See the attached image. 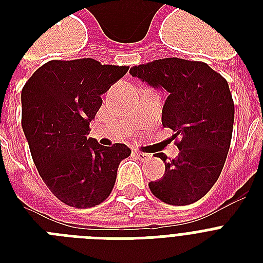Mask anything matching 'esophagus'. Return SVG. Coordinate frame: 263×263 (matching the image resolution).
I'll return each instance as SVG.
<instances>
[{
	"instance_id": "1",
	"label": "esophagus",
	"mask_w": 263,
	"mask_h": 263,
	"mask_svg": "<svg viewBox=\"0 0 263 263\" xmlns=\"http://www.w3.org/2000/svg\"><path fill=\"white\" fill-rule=\"evenodd\" d=\"M134 154H135L136 158H139L140 161H146L147 158H150V157H152L150 154H147V153H142V152H139V150H136Z\"/></svg>"
}]
</instances>
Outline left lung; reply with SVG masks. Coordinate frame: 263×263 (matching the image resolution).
<instances>
[{
	"label": "left lung",
	"instance_id": "1",
	"mask_svg": "<svg viewBox=\"0 0 263 263\" xmlns=\"http://www.w3.org/2000/svg\"><path fill=\"white\" fill-rule=\"evenodd\" d=\"M132 76L169 92L162 107V125L176 132L175 160L158 153L165 175L148 188L173 206L203 198L218 179L232 139L235 103L224 76L203 61L168 57L129 69Z\"/></svg>",
	"mask_w": 263,
	"mask_h": 263
}]
</instances>
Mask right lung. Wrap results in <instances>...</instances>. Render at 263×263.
Returning a JSON list of instances; mask_svg holds the SVG:
<instances>
[{"instance_id":"1","label":"right lung","mask_w":263,"mask_h":263,"mask_svg":"<svg viewBox=\"0 0 263 263\" xmlns=\"http://www.w3.org/2000/svg\"><path fill=\"white\" fill-rule=\"evenodd\" d=\"M128 69L94 59L51 60L23 87L22 125L34 164L68 206L102 203L115 187L120 162L131 156L125 144L103 147L86 136L102 105L101 95Z\"/></svg>"}]
</instances>
